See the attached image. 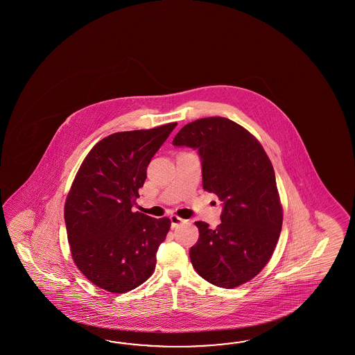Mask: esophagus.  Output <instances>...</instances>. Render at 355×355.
I'll use <instances>...</instances> for the list:
<instances>
[{"mask_svg":"<svg viewBox=\"0 0 355 355\" xmlns=\"http://www.w3.org/2000/svg\"><path fill=\"white\" fill-rule=\"evenodd\" d=\"M170 220H171V227L173 228H176V227L180 226L181 223L184 222V219H181L180 217H178V216H170Z\"/></svg>","mask_w":355,"mask_h":355,"instance_id":"1","label":"esophagus"}]
</instances>
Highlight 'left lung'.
Wrapping results in <instances>:
<instances>
[{"instance_id": "1", "label": "left lung", "mask_w": 355, "mask_h": 355, "mask_svg": "<svg viewBox=\"0 0 355 355\" xmlns=\"http://www.w3.org/2000/svg\"><path fill=\"white\" fill-rule=\"evenodd\" d=\"M173 144L198 151L203 189L222 202L220 225L196 222L191 264L217 287H239L261 272L279 239L283 211L272 162L249 130L222 116L189 123Z\"/></svg>"}]
</instances>
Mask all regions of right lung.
Instances as JSON below:
<instances>
[{
    "instance_id": "1",
    "label": "right lung",
    "mask_w": 355,
    "mask_h": 355,
    "mask_svg": "<svg viewBox=\"0 0 355 355\" xmlns=\"http://www.w3.org/2000/svg\"><path fill=\"white\" fill-rule=\"evenodd\" d=\"M178 123L119 132L94 146L76 175L64 204L71 254L95 286L125 293L148 279L170 219L152 218L132 207L147 166Z\"/></svg>"
}]
</instances>
